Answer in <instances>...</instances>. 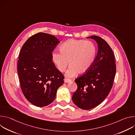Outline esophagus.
Listing matches in <instances>:
<instances>
[{
    "label": "esophagus",
    "mask_w": 135,
    "mask_h": 135,
    "mask_svg": "<svg viewBox=\"0 0 135 135\" xmlns=\"http://www.w3.org/2000/svg\"><path fill=\"white\" fill-rule=\"evenodd\" d=\"M64 81H65V83H68L71 81V80L68 78H65L64 80Z\"/></svg>",
    "instance_id": "obj_1"
}]
</instances>
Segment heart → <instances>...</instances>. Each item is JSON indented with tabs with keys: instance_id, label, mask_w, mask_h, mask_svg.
<instances>
[{
	"instance_id": "1",
	"label": "heart",
	"mask_w": 135,
	"mask_h": 135,
	"mask_svg": "<svg viewBox=\"0 0 135 135\" xmlns=\"http://www.w3.org/2000/svg\"><path fill=\"white\" fill-rule=\"evenodd\" d=\"M96 48L90 41L71 39L65 42L60 47V52L52 54L53 62L60 72H64L68 66V76L77 73H85L92 66L96 55Z\"/></svg>"
}]
</instances>
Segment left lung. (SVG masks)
I'll use <instances>...</instances> for the list:
<instances>
[{"label": "left lung", "mask_w": 135, "mask_h": 135, "mask_svg": "<svg viewBox=\"0 0 135 135\" xmlns=\"http://www.w3.org/2000/svg\"><path fill=\"white\" fill-rule=\"evenodd\" d=\"M98 44V54L89 69L75 80L78 89L72 100L79 108L88 110L100 104L113 86L116 73L113 52L102 38L92 36Z\"/></svg>", "instance_id": "1"}]
</instances>
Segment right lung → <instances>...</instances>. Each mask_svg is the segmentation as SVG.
Listing matches in <instances>:
<instances>
[{"mask_svg": "<svg viewBox=\"0 0 135 135\" xmlns=\"http://www.w3.org/2000/svg\"><path fill=\"white\" fill-rule=\"evenodd\" d=\"M60 43L55 36L38 32L25 43L18 56L17 73L21 90L32 105L44 107L52 103L64 76L52 62V52Z\"/></svg>", "mask_w": 135, "mask_h": 135, "instance_id": "obj_1", "label": "right lung"}]
</instances>
